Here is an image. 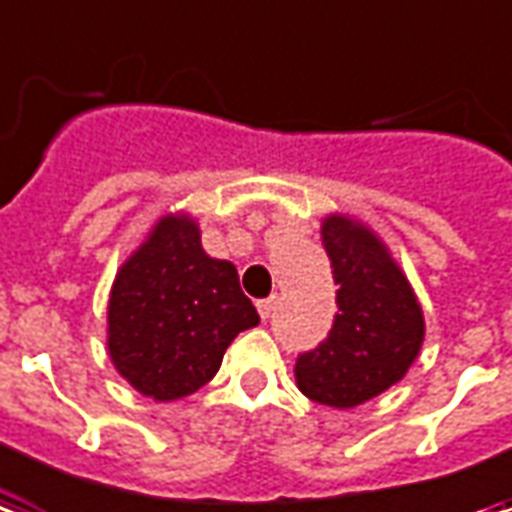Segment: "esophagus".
Wrapping results in <instances>:
<instances>
[{
    "label": "esophagus",
    "mask_w": 512,
    "mask_h": 512,
    "mask_svg": "<svg viewBox=\"0 0 512 512\" xmlns=\"http://www.w3.org/2000/svg\"><path fill=\"white\" fill-rule=\"evenodd\" d=\"M276 303H279V300H276V295L260 300V303H257V311H260V317H263V319L271 317L273 311H276Z\"/></svg>",
    "instance_id": "34e87169"
}]
</instances>
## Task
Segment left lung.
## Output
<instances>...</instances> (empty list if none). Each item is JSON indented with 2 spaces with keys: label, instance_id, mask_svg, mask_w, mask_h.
Listing matches in <instances>:
<instances>
[{
  "label": "left lung",
  "instance_id": "left-lung-1",
  "mask_svg": "<svg viewBox=\"0 0 512 512\" xmlns=\"http://www.w3.org/2000/svg\"><path fill=\"white\" fill-rule=\"evenodd\" d=\"M322 241L338 284V314L327 341L298 357L295 384L308 400L346 411L403 381L424 343V311L370 225L333 212L322 220Z\"/></svg>",
  "mask_w": 512,
  "mask_h": 512
}]
</instances>
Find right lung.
<instances>
[{"label":"right lung","mask_w":512,"mask_h":512,"mask_svg":"<svg viewBox=\"0 0 512 512\" xmlns=\"http://www.w3.org/2000/svg\"><path fill=\"white\" fill-rule=\"evenodd\" d=\"M257 322L236 265L206 255L193 214L166 212L115 273L109 360L139 395L171 403L212 381L230 341Z\"/></svg>","instance_id":"add662e5"}]
</instances>
